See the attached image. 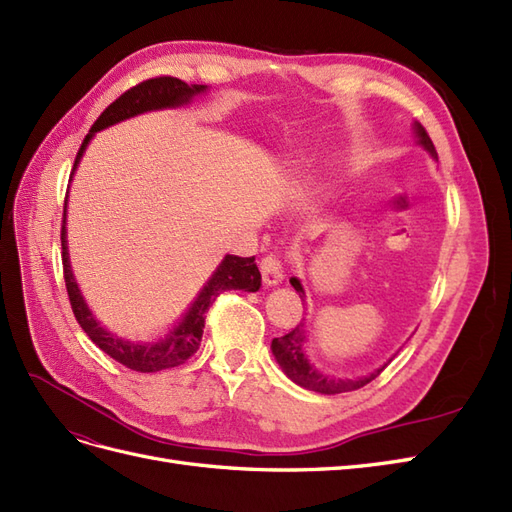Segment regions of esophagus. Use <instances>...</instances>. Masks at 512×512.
I'll return each mask as SVG.
<instances>
[{
	"mask_svg": "<svg viewBox=\"0 0 512 512\" xmlns=\"http://www.w3.org/2000/svg\"><path fill=\"white\" fill-rule=\"evenodd\" d=\"M260 273H262V280H265V284H269V286L280 284L284 277L282 258L277 254H267L260 260Z\"/></svg>",
	"mask_w": 512,
	"mask_h": 512,
	"instance_id": "esophagus-1",
	"label": "esophagus"
}]
</instances>
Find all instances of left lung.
I'll return each instance as SVG.
<instances>
[{
  "label": "left lung",
  "instance_id": "left-lung-1",
  "mask_svg": "<svg viewBox=\"0 0 512 512\" xmlns=\"http://www.w3.org/2000/svg\"><path fill=\"white\" fill-rule=\"evenodd\" d=\"M416 136H418V143H421L433 158H438L436 147H433L431 138H429L427 130L421 126V123H416ZM290 284L294 286V290H297L299 297L303 299V288H301L297 277H292ZM305 333H307V324H305V318H303L290 333H286L284 337L273 339L271 350L275 354L277 363L282 365L284 374L292 382H297L299 386H303V389H307V391H316V393H322V395H335V393H348V391L363 389L365 384H369L371 380L378 378L384 371V367L391 363L389 361L386 365H382L380 369H376L374 374L363 376V378H344V380L342 378H329V376L320 374V371L309 365V361L305 359V354H303Z\"/></svg>",
  "mask_w": 512,
  "mask_h": 512
}]
</instances>
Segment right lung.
I'll return each mask as SVG.
<instances>
[{
	"label": "right lung",
	"instance_id": "add662e5",
	"mask_svg": "<svg viewBox=\"0 0 512 512\" xmlns=\"http://www.w3.org/2000/svg\"><path fill=\"white\" fill-rule=\"evenodd\" d=\"M200 91H205V85L190 87L188 83L175 79V76H156V79H147L143 83L130 87L128 91H123L113 104H108L104 108L102 115L96 119L94 126H91L89 134L83 138V145L79 153H76L74 168L79 164L87 143L91 141V136H94L98 130H104L108 126H113V123L134 117L138 113L185 104L194 94H200ZM61 222H64L61 224V262H64V280H66V290H68V299L72 305L74 318L79 320L81 329L89 335L91 342H94L100 350H104L108 356H113L115 361L126 365L128 369L141 371V374H151V371H162V369L188 363L190 356H194V352L198 350L200 339H203L207 309L224 290L256 292L260 288V271L256 267L254 256L250 258L226 256L222 260V265L218 267V271L213 273V277L203 288V292L198 294V299L190 307V312L185 314V318L179 322V327H175L156 344L123 342V339L104 331L87 309L81 297V290L74 282L70 262H68L66 207H64V220Z\"/></svg>",
	"mask_w": 512,
	"mask_h": 512
}]
</instances>
